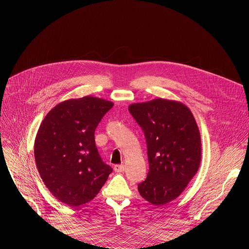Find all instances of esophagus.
I'll list each match as a JSON object with an SVG mask.
<instances>
[{
  "label": "esophagus",
  "mask_w": 249,
  "mask_h": 249,
  "mask_svg": "<svg viewBox=\"0 0 249 249\" xmlns=\"http://www.w3.org/2000/svg\"><path fill=\"white\" fill-rule=\"evenodd\" d=\"M125 165L124 164H116L114 166V171L117 173H123L125 171Z\"/></svg>",
  "instance_id": "obj_1"
}]
</instances>
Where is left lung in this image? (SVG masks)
Here are the masks:
<instances>
[{"label": "left lung", "instance_id": "8db88e82", "mask_svg": "<svg viewBox=\"0 0 249 249\" xmlns=\"http://www.w3.org/2000/svg\"><path fill=\"white\" fill-rule=\"evenodd\" d=\"M129 112L142 128L149 171L138 185L143 199L155 206L176 200L197 174L202 143L191 110L178 101L154 99L134 103Z\"/></svg>", "mask_w": 249, "mask_h": 249}]
</instances>
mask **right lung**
Segmentation results:
<instances>
[{"label": "right lung", "mask_w": 249, "mask_h": 249, "mask_svg": "<svg viewBox=\"0 0 249 249\" xmlns=\"http://www.w3.org/2000/svg\"><path fill=\"white\" fill-rule=\"evenodd\" d=\"M114 104L87 96L57 104L44 117L35 142V162L44 185L70 207L93 200L112 173L100 158L95 130Z\"/></svg>", "instance_id": "1"}]
</instances>
